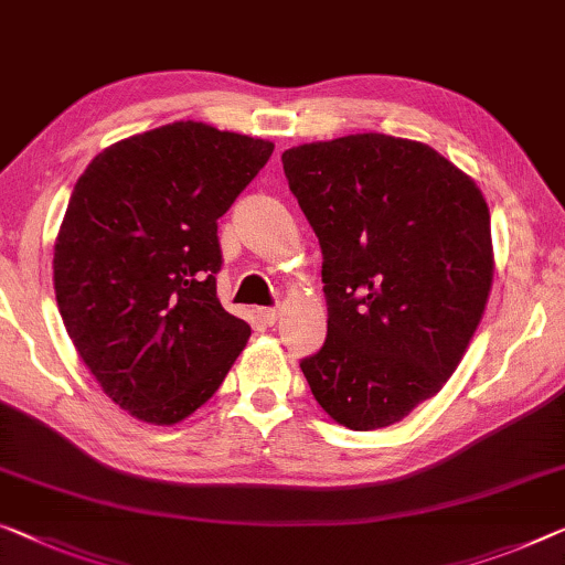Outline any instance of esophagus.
Masks as SVG:
<instances>
[{"label": "esophagus", "mask_w": 565, "mask_h": 565, "mask_svg": "<svg viewBox=\"0 0 565 565\" xmlns=\"http://www.w3.org/2000/svg\"><path fill=\"white\" fill-rule=\"evenodd\" d=\"M279 315H281L279 307H266V309L258 311V317L264 319L266 324H276V319H279Z\"/></svg>", "instance_id": "obj_1"}]
</instances>
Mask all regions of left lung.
Returning <instances> with one entry per match:
<instances>
[{
    "instance_id": "1",
    "label": "left lung",
    "mask_w": 565,
    "mask_h": 565,
    "mask_svg": "<svg viewBox=\"0 0 565 565\" xmlns=\"http://www.w3.org/2000/svg\"><path fill=\"white\" fill-rule=\"evenodd\" d=\"M281 162L322 248L327 340L301 373L337 424L391 426L441 391L482 319L490 210L420 141L355 134Z\"/></svg>"
}]
</instances>
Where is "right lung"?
<instances>
[{"label": "right lung", "instance_id": "right-lung-1", "mask_svg": "<svg viewBox=\"0 0 565 565\" xmlns=\"http://www.w3.org/2000/svg\"><path fill=\"white\" fill-rule=\"evenodd\" d=\"M274 145L177 121L108 147L75 182L55 241V299L104 393L177 424L221 388L250 327L217 299V217Z\"/></svg>", "mask_w": 565, "mask_h": 565}]
</instances>
